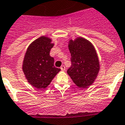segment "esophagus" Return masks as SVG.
<instances>
[{
  "label": "esophagus",
  "instance_id": "esophagus-1",
  "mask_svg": "<svg viewBox=\"0 0 125 125\" xmlns=\"http://www.w3.org/2000/svg\"><path fill=\"white\" fill-rule=\"evenodd\" d=\"M60 69H61V70H62V71H65V67L64 65L62 66V67H60Z\"/></svg>",
  "mask_w": 125,
  "mask_h": 125
}]
</instances>
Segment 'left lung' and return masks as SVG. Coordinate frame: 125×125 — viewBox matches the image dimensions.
I'll use <instances>...</instances> for the list:
<instances>
[{
    "label": "left lung",
    "instance_id": "1",
    "mask_svg": "<svg viewBox=\"0 0 125 125\" xmlns=\"http://www.w3.org/2000/svg\"><path fill=\"white\" fill-rule=\"evenodd\" d=\"M72 66L67 70L72 80L80 88H88L94 82L100 70L97 52L93 43L82 37L69 40Z\"/></svg>",
    "mask_w": 125,
    "mask_h": 125
}]
</instances>
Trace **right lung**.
Here are the masks:
<instances>
[{
    "instance_id": "1",
    "label": "right lung",
    "mask_w": 125,
    "mask_h": 125,
    "mask_svg": "<svg viewBox=\"0 0 125 125\" xmlns=\"http://www.w3.org/2000/svg\"><path fill=\"white\" fill-rule=\"evenodd\" d=\"M49 37L42 36L29 45L22 62L25 77L37 89L46 88L60 71L54 66V58L50 55L54 43Z\"/></svg>"
}]
</instances>
